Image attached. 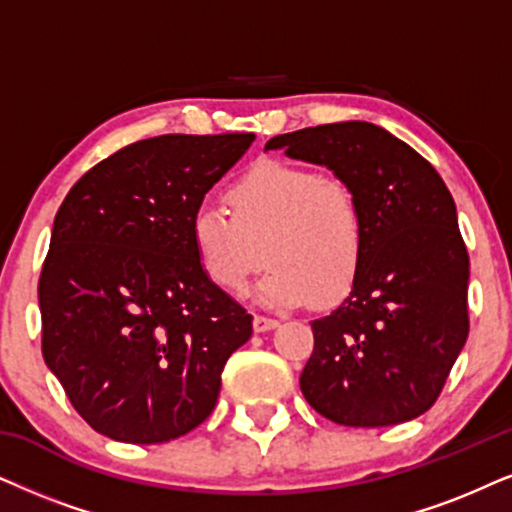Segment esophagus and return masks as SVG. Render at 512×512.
I'll use <instances>...</instances> for the list:
<instances>
[{
	"label": "esophagus",
	"instance_id": "esophagus-1",
	"mask_svg": "<svg viewBox=\"0 0 512 512\" xmlns=\"http://www.w3.org/2000/svg\"><path fill=\"white\" fill-rule=\"evenodd\" d=\"M278 326L276 319H269V316H260L257 314L255 319H252V328H255V333H267V331H274Z\"/></svg>",
	"mask_w": 512,
	"mask_h": 512
}]
</instances>
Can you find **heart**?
Segmentation results:
<instances>
[{"mask_svg": "<svg viewBox=\"0 0 512 512\" xmlns=\"http://www.w3.org/2000/svg\"><path fill=\"white\" fill-rule=\"evenodd\" d=\"M229 210L198 205L191 243L217 288L238 293L267 255L252 295L271 309L331 304L354 286L364 260V215L342 181L302 165L262 160L229 189ZM265 252H261V248Z\"/></svg>", "mask_w": 512, "mask_h": 512, "instance_id": "1", "label": "heart"}]
</instances>
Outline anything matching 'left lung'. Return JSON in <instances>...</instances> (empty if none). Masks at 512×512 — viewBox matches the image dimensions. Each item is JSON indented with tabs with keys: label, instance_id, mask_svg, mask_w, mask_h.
<instances>
[{
	"label": "left lung",
	"instance_id": "left-lung-1",
	"mask_svg": "<svg viewBox=\"0 0 512 512\" xmlns=\"http://www.w3.org/2000/svg\"><path fill=\"white\" fill-rule=\"evenodd\" d=\"M264 151L328 167L354 193L366 226L352 290L312 321L304 399L349 428L418 418L468 340L470 260L449 189L423 155L371 122L278 134Z\"/></svg>",
	"mask_w": 512,
	"mask_h": 512
}]
</instances>
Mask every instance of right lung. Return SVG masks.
Instances as JSON below:
<instances>
[{"instance_id":"1","label":"right lung","mask_w":512,"mask_h":512,"mask_svg":"<svg viewBox=\"0 0 512 512\" xmlns=\"http://www.w3.org/2000/svg\"><path fill=\"white\" fill-rule=\"evenodd\" d=\"M255 134L120 148L63 200L40 276L42 354L101 435L160 444L215 409L252 316L200 269L191 217Z\"/></svg>"}]
</instances>
